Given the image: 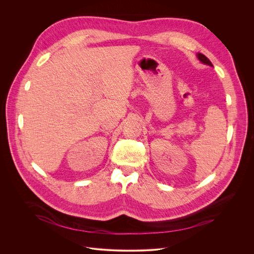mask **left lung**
<instances>
[{"mask_svg":"<svg viewBox=\"0 0 254 254\" xmlns=\"http://www.w3.org/2000/svg\"><path fill=\"white\" fill-rule=\"evenodd\" d=\"M197 58H198V59H199V61H200V62H202L203 64L213 67V65H212L211 61H210V60H209L205 55H203L202 53H197Z\"/></svg>","mask_w":254,"mask_h":254,"instance_id":"1","label":"left lung"}]
</instances>
